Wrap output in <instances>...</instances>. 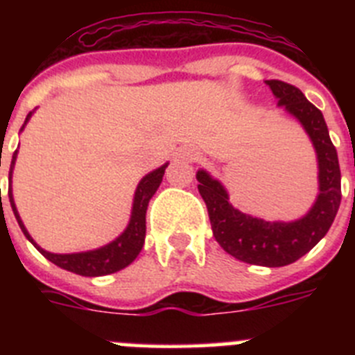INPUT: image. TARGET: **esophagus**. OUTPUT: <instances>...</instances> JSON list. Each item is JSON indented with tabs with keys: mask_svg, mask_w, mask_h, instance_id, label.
Masks as SVG:
<instances>
[{
	"mask_svg": "<svg viewBox=\"0 0 355 355\" xmlns=\"http://www.w3.org/2000/svg\"><path fill=\"white\" fill-rule=\"evenodd\" d=\"M180 156H181V158H184V159H190V162L197 159V153L193 149H183L180 153Z\"/></svg>",
	"mask_w": 355,
	"mask_h": 355,
	"instance_id": "esophagus-1",
	"label": "esophagus"
}]
</instances>
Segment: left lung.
I'll list each match as a JSON object with an SVG mask.
<instances>
[{
	"label": "left lung",
	"mask_w": 355,
	"mask_h": 355,
	"mask_svg": "<svg viewBox=\"0 0 355 355\" xmlns=\"http://www.w3.org/2000/svg\"><path fill=\"white\" fill-rule=\"evenodd\" d=\"M277 106H284L302 124L318 159V197L302 218L293 222H266L245 215L229 202L225 188L206 171L197 172V188L205 199L218 245L243 263L284 266L307 254L327 234L341 202V172L336 147L318 108L297 87L281 80H266Z\"/></svg>",
	"instance_id": "8db88e82"
}]
</instances>
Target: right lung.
Here are the masks:
<instances>
[{"label": "right lung", "mask_w": 355, "mask_h": 355, "mask_svg": "<svg viewBox=\"0 0 355 355\" xmlns=\"http://www.w3.org/2000/svg\"><path fill=\"white\" fill-rule=\"evenodd\" d=\"M31 117V112L28 114L26 124ZM24 128V126H23ZM21 128V130H23ZM15 158H17V150L12 156L10 163V172H8V178H10V187H8V199H10L12 211H14L15 218H17V224L21 227V231L24 233V236L37 247V249L42 252L44 258H48L49 261L55 263L56 266H60L64 270L74 272L78 275H85V277H99V275H108L114 274V272L122 270L126 268L130 263L135 261V258L139 256L140 250L144 247V240H146V211L147 206H149L150 197L155 196L156 190H158L159 183L163 180V174H165V168H167L168 163L162 165L156 171L149 172L146 178H142V181L137 187V192H135L133 199V209H131V218L128 227L124 229V233L119 238H115L112 243L101 247V249L96 250H87V252H76V254H53L44 250L42 247H39L33 241V238L30 236V233L24 227L21 216H19L17 208H15L14 196H12V171H14Z\"/></svg>", "instance_id": "1"}]
</instances>
